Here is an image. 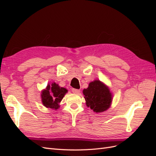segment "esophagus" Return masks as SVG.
Here are the masks:
<instances>
[{"label": "esophagus", "mask_w": 156, "mask_h": 156, "mask_svg": "<svg viewBox=\"0 0 156 156\" xmlns=\"http://www.w3.org/2000/svg\"><path fill=\"white\" fill-rule=\"evenodd\" d=\"M72 92H73V93H74V94H79V93H80V90L73 88V89H72Z\"/></svg>", "instance_id": "obj_1"}]
</instances>
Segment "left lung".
I'll use <instances>...</instances> for the list:
<instances>
[{"label": "left lung", "mask_w": 156, "mask_h": 156, "mask_svg": "<svg viewBox=\"0 0 156 156\" xmlns=\"http://www.w3.org/2000/svg\"><path fill=\"white\" fill-rule=\"evenodd\" d=\"M86 105L94 112L100 113L107 111L111 105L112 95L109 88L100 80L89 83L83 91Z\"/></svg>", "instance_id": "left-lung-1"}]
</instances>
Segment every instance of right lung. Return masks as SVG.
Returning a JSON list of instances; mask_svg holds the SVG:
<instances>
[{
	"label": "right lung",
	"mask_w": 156,
	"mask_h": 156,
	"mask_svg": "<svg viewBox=\"0 0 156 156\" xmlns=\"http://www.w3.org/2000/svg\"><path fill=\"white\" fill-rule=\"evenodd\" d=\"M67 92L66 88L60 87L58 84L55 82L51 84H48L46 88L41 91L42 104L46 108H53L55 110L58 109L60 103Z\"/></svg>",
	"instance_id": "right-lung-1"
}]
</instances>
